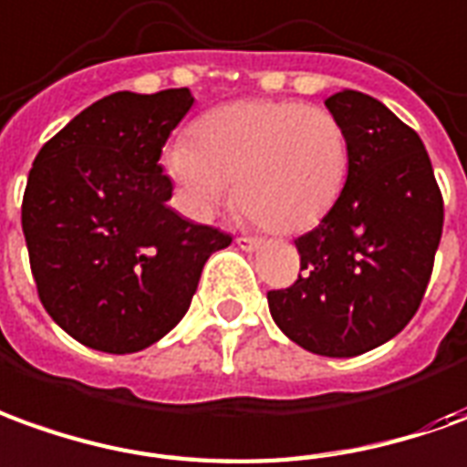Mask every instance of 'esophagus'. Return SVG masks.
Returning <instances> with one entry per match:
<instances>
[{
	"instance_id": "esophagus-1",
	"label": "esophagus",
	"mask_w": 467,
	"mask_h": 467,
	"mask_svg": "<svg viewBox=\"0 0 467 467\" xmlns=\"http://www.w3.org/2000/svg\"><path fill=\"white\" fill-rule=\"evenodd\" d=\"M236 246L244 249V252H254V249L262 246V239H256V236H239V239H236Z\"/></svg>"
}]
</instances>
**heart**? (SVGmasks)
I'll return each mask as SVG.
<instances>
[{
  "label": "heart",
  "instance_id": "1",
  "mask_svg": "<svg viewBox=\"0 0 467 467\" xmlns=\"http://www.w3.org/2000/svg\"><path fill=\"white\" fill-rule=\"evenodd\" d=\"M167 175L192 213L211 215L228 201L259 226L295 234L336 205L350 167L348 134L326 106L236 101L192 124L191 141L165 150Z\"/></svg>",
  "mask_w": 467,
  "mask_h": 467
}]
</instances>
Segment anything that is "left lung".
Returning <instances> with one entry per match:
<instances>
[{
	"mask_svg": "<svg viewBox=\"0 0 467 467\" xmlns=\"http://www.w3.org/2000/svg\"><path fill=\"white\" fill-rule=\"evenodd\" d=\"M348 134L346 188L295 239L297 282L266 292L279 330L310 353L350 358L410 323L442 236V192L420 134L361 91L326 99Z\"/></svg>",
	"mask_w": 467,
	"mask_h": 467,
	"instance_id": "1",
	"label": "left lung"
}]
</instances>
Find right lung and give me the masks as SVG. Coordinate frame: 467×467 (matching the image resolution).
I'll use <instances>...</instances> for the list:
<instances>
[{"label":"right lung","instance_id":"1","mask_svg":"<svg viewBox=\"0 0 467 467\" xmlns=\"http://www.w3.org/2000/svg\"><path fill=\"white\" fill-rule=\"evenodd\" d=\"M188 88L119 91L83 109L32 162L22 231L40 302L67 336L137 353L182 320L231 236L178 215L160 154Z\"/></svg>","mask_w":467,"mask_h":467}]
</instances>
